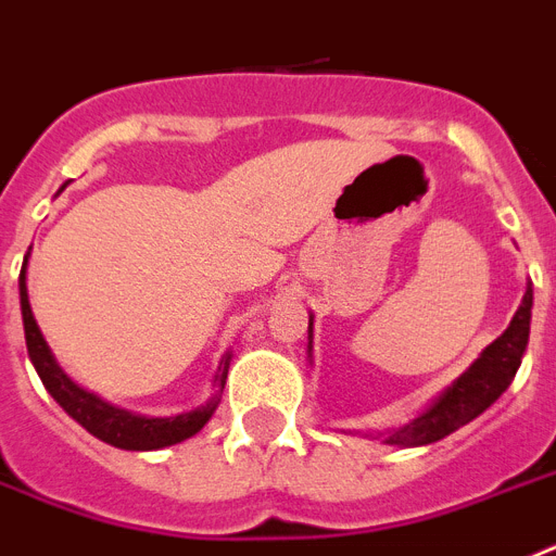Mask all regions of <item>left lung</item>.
I'll use <instances>...</instances> for the list:
<instances>
[{"label": "left lung", "mask_w": 556, "mask_h": 556, "mask_svg": "<svg viewBox=\"0 0 556 556\" xmlns=\"http://www.w3.org/2000/svg\"><path fill=\"white\" fill-rule=\"evenodd\" d=\"M532 305L534 293L532 282H529L523 302L511 316L509 327L490 346H484L479 358L472 361L447 389H442L408 422L397 425V428H386V431L364 433V437L383 439L386 445L397 447L431 445V442L451 437L462 425L484 414L509 389L511 378L523 361L526 344H529V325H532ZM307 358H313V313L311 321H307Z\"/></svg>", "instance_id": "8db88e82"}]
</instances>
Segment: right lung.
Returning <instances> with one entry per match:
<instances>
[{
    "instance_id": "1",
    "label": "right lung",
    "mask_w": 556,
    "mask_h": 556,
    "mask_svg": "<svg viewBox=\"0 0 556 556\" xmlns=\"http://www.w3.org/2000/svg\"><path fill=\"white\" fill-rule=\"evenodd\" d=\"M66 187V185H64ZM61 187V190H64ZM58 190V192H61ZM27 263H30V251L24 254L22 274H18V299H22V321H24V341H27V355H30L33 366H36L38 378L45 383L47 392L55 397V403L75 419L77 425H84L91 437H98L105 445H114L119 451H162L176 442L195 437L201 428L212 419L215 408L224 394L226 375H229L231 350L224 352L218 371H215V394L198 408L176 417H142V414L125 412L119 405L105 403L94 392H86L84 386H77L75 380L61 369V364L52 355L50 344L41 336L36 316H33L30 296H27Z\"/></svg>"
}]
</instances>
